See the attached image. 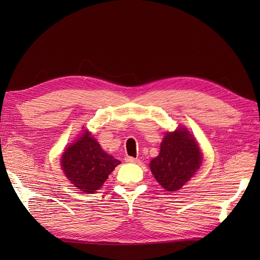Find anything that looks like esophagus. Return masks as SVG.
Here are the masks:
<instances>
[{
  "label": "esophagus",
  "mask_w": 260,
  "mask_h": 260,
  "mask_svg": "<svg viewBox=\"0 0 260 260\" xmlns=\"http://www.w3.org/2000/svg\"><path fill=\"white\" fill-rule=\"evenodd\" d=\"M125 162H127V163H139L140 159L139 158H134V157H132V156H126L125 157Z\"/></svg>",
  "instance_id": "esophagus-1"
}]
</instances>
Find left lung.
I'll use <instances>...</instances> for the list:
<instances>
[{
  "instance_id": "1",
  "label": "left lung",
  "mask_w": 260,
  "mask_h": 260,
  "mask_svg": "<svg viewBox=\"0 0 260 260\" xmlns=\"http://www.w3.org/2000/svg\"><path fill=\"white\" fill-rule=\"evenodd\" d=\"M202 153L197 141L185 127L167 133L161 143L158 156L150 168L154 178L165 190H180L200 169Z\"/></svg>"
}]
</instances>
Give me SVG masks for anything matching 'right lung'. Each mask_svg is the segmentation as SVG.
Returning a JSON list of instances; mask_svg holds the SVG:
<instances>
[{
	"mask_svg": "<svg viewBox=\"0 0 260 260\" xmlns=\"http://www.w3.org/2000/svg\"><path fill=\"white\" fill-rule=\"evenodd\" d=\"M63 173L77 189L93 193L120 162L105 152L91 133L85 131L61 155Z\"/></svg>",
	"mask_w": 260,
	"mask_h": 260,
	"instance_id": "add662e5",
	"label": "right lung"
}]
</instances>
